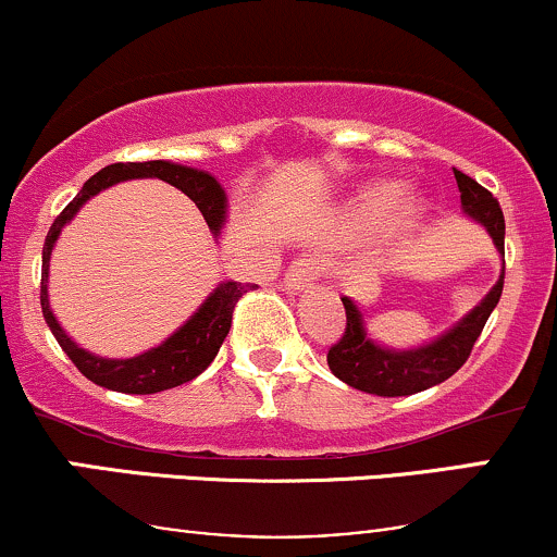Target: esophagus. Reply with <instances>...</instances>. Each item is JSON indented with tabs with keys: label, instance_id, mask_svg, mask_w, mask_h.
Here are the masks:
<instances>
[{
	"label": "esophagus",
	"instance_id": "1",
	"mask_svg": "<svg viewBox=\"0 0 557 557\" xmlns=\"http://www.w3.org/2000/svg\"><path fill=\"white\" fill-rule=\"evenodd\" d=\"M317 270H319V267H317L314 259H306V257L296 259L290 267H287V272L283 277L285 290L298 293V290H306V287H311V285H314V280H317Z\"/></svg>",
	"mask_w": 557,
	"mask_h": 557
}]
</instances>
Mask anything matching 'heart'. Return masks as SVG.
<instances>
[{
    "mask_svg": "<svg viewBox=\"0 0 557 557\" xmlns=\"http://www.w3.org/2000/svg\"><path fill=\"white\" fill-rule=\"evenodd\" d=\"M403 198H406V188H403L400 183L382 181V183L369 185L361 196L363 220H369V222L387 220V216L400 207Z\"/></svg>",
    "mask_w": 557,
    "mask_h": 557,
    "instance_id": "heart-1",
    "label": "heart"
}]
</instances>
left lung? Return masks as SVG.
Segmentation results:
<instances>
[{"instance_id":"8db88e82","label":"left lung","mask_w":557,"mask_h":557,"mask_svg":"<svg viewBox=\"0 0 557 557\" xmlns=\"http://www.w3.org/2000/svg\"><path fill=\"white\" fill-rule=\"evenodd\" d=\"M456 175L458 190H461V207L469 216L482 222L490 230L497 251L505 253V220L497 198L490 194L484 185H479L474 177L463 175L461 170H453ZM505 272L497 280V285L487 293V298L471 311L469 317L461 319L450 332L443 337L424 345L417 350H387L374 345L363 332L361 311L356 309L354 300L343 298L345 306V332L332 348L327 350V363L332 374L343 380L345 385L363 389L372 395H413L421 389L440 385L447 376H453L463 367L471 356L476 337L482 335L484 324L503 296Z\"/></svg>"}]
</instances>
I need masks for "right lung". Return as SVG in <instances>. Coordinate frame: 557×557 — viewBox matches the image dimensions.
Returning a JSON list of instances; mask_svg holds the SVG:
<instances>
[{
  "label": "right lung",
  "instance_id": "right-lung-1",
  "mask_svg": "<svg viewBox=\"0 0 557 557\" xmlns=\"http://www.w3.org/2000/svg\"><path fill=\"white\" fill-rule=\"evenodd\" d=\"M131 177H159V181L175 185L177 190H183V194L196 203L198 212L207 220L209 230H212L214 235L220 233L222 222H225L227 201L222 185L216 183L209 172L162 162V159H157V162L110 164V168L99 170L94 177H88V181L83 183L81 194L62 209L60 216L54 220V225L49 227L41 257V311L49 330H52V335L57 337V343L62 345V350H65L70 361L78 367V372L86 376V380H91L94 385H101L107 389H117V393L151 395L183 385V382H190L214 361L216 350H220L222 341H225L230 332V324H233L235 304H238L248 290H253V287L259 285L222 283L212 296L203 300L201 309L175 332V335H170L162 345L146 350V354L136 356V359H99V356H91L88 350L78 348V345L65 335V330L57 324L52 309H49L47 277L54 240L57 235H60V230L65 227V222L73 220V214L78 212L88 198L99 194V190L110 188L114 183L131 181Z\"/></svg>",
  "mask_w": 557,
  "mask_h": 557
}]
</instances>
